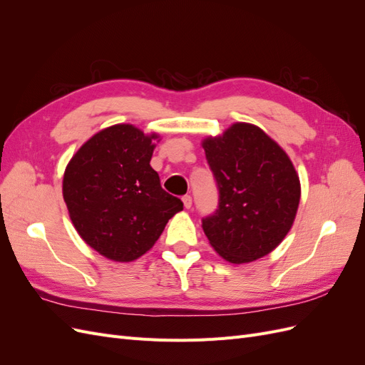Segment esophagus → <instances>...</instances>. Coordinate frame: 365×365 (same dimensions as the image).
Listing matches in <instances>:
<instances>
[{"label": "esophagus", "mask_w": 365, "mask_h": 365, "mask_svg": "<svg viewBox=\"0 0 365 365\" xmlns=\"http://www.w3.org/2000/svg\"><path fill=\"white\" fill-rule=\"evenodd\" d=\"M182 204L185 208H190L192 207V196L190 195L182 196Z\"/></svg>", "instance_id": "34e87169"}]
</instances>
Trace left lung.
Masks as SVG:
<instances>
[{
  "instance_id": "obj_1",
  "label": "left lung",
  "mask_w": 365,
  "mask_h": 365,
  "mask_svg": "<svg viewBox=\"0 0 365 365\" xmlns=\"http://www.w3.org/2000/svg\"><path fill=\"white\" fill-rule=\"evenodd\" d=\"M202 148L219 189L216 213L202 220L210 245L236 264L267 256L289 233L300 204V178L288 153L242 121L204 138Z\"/></svg>"
}]
</instances>
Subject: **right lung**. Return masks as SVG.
<instances>
[{"label": "right lung", "mask_w": 365, "mask_h": 365, "mask_svg": "<svg viewBox=\"0 0 365 365\" xmlns=\"http://www.w3.org/2000/svg\"><path fill=\"white\" fill-rule=\"evenodd\" d=\"M155 141L157 132L113 125L86 140L65 168L62 195L71 222L85 244L109 260L141 257L182 210L150 168Z\"/></svg>", "instance_id": "add662e5"}]
</instances>
